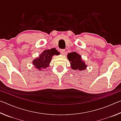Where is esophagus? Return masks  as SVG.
I'll return each instance as SVG.
<instances>
[{"mask_svg":"<svg viewBox=\"0 0 121 121\" xmlns=\"http://www.w3.org/2000/svg\"><path fill=\"white\" fill-rule=\"evenodd\" d=\"M60 52H61V54H62V55L65 54V50H60Z\"/></svg>","mask_w":121,"mask_h":121,"instance_id":"esophagus-1","label":"esophagus"}]
</instances>
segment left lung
<instances>
[{
    "mask_svg": "<svg viewBox=\"0 0 121 121\" xmlns=\"http://www.w3.org/2000/svg\"><path fill=\"white\" fill-rule=\"evenodd\" d=\"M67 58L70 62V67L73 70L81 71L86 69L87 65L85 64V61L82 59L80 55L76 52L69 53L67 54Z\"/></svg>",
    "mask_w": 121,
    "mask_h": 121,
    "instance_id": "obj_1",
    "label": "left lung"
}]
</instances>
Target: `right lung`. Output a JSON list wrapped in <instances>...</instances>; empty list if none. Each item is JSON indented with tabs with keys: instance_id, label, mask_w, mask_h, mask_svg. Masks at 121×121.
I'll return each instance as SVG.
<instances>
[{
	"instance_id": "right-lung-1",
	"label": "right lung",
	"mask_w": 121,
	"mask_h": 121,
	"mask_svg": "<svg viewBox=\"0 0 121 121\" xmlns=\"http://www.w3.org/2000/svg\"><path fill=\"white\" fill-rule=\"evenodd\" d=\"M54 55H58V52L54 48L44 50L39 57L32 61V64L35 68L43 71L50 65L52 56Z\"/></svg>"
}]
</instances>
